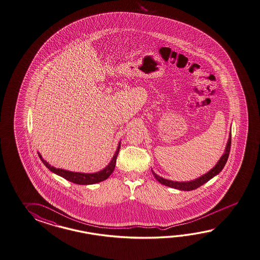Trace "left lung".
<instances>
[{"label":"left lung","mask_w":260,"mask_h":260,"mask_svg":"<svg viewBox=\"0 0 260 260\" xmlns=\"http://www.w3.org/2000/svg\"><path fill=\"white\" fill-rule=\"evenodd\" d=\"M230 147H231V133L229 135V139H228V146H226V148H225V152L222 155V158H220V160L217 162L215 167H213L206 175H204L202 177L197 178L196 180L188 181V182H177V181H171V180H168V179H165L162 177H158V175H156L152 171L153 175H154V177H156V179L158 180L159 183L164 184L165 186L175 188V189H177V190H196L197 188H199L200 186H202L203 184L208 182L209 179H211L212 177H215L217 174H219L220 172L222 171V168L224 167V165H225L226 161H228V156H229V152H230Z\"/></svg>","instance_id":"1"}]
</instances>
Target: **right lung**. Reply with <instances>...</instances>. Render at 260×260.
Here are the masks:
<instances>
[{
    "mask_svg": "<svg viewBox=\"0 0 260 260\" xmlns=\"http://www.w3.org/2000/svg\"><path fill=\"white\" fill-rule=\"evenodd\" d=\"M119 149H120V144L118 145V147L116 149V152L114 154V157L112 158L111 162L109 164L106 168H104L102 171L98 172L95 174H83V173H75V172H70L67 171V170H63V169H57V168H54L51 165H49L46 160H44L41 155H39V158L42 160V162L44 164L45 166L51 170L52 173L56 174L60 177H63L64 179L69 180L70 182H73V183L80 184V185H89V184H95L98 182H101L103 181L105 179H107L108 177L111 176V174L113 173L114 170V167H115V164H116V158H117V155L119 152Z\"/></svg>",
    "mask_w": 260,
    "mask_h": 260,
    "instance_id": "add662e5",
    "label": "right lung"
}]
</instances>
